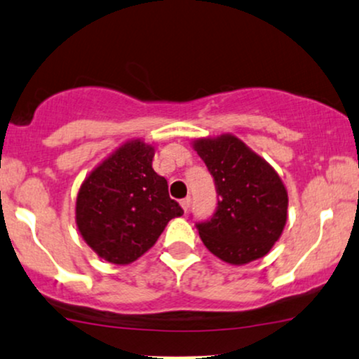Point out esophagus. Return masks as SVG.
I'll list each match as a JSON object with an SVG mask.
<instances>
[{
    "label": "esophagus",
    "instance_id": "1",
    "mask_svg": "<svg viewBox=\"0 0 359 359\" xmlns=\"http://www.w3.org/2000/svg\"><path fill=\"white\" fill-rule=\"evenodd\" d=\"M190 202H192V198H190V197H185V198H182V201H180V205H182L184 212H187V210H189Z\"/></svg>",
    "mask_w": 359,
    "mask_h": 359
}]
</instances>
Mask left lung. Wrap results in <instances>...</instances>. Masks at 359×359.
<instances>
[{"instance_id": "1", "label": "left lung", "mask_w": 359, "mask_h": 359, "mask_svg": "<svg viewBox=\"0 0 359 359\" xmlns=\"http://www.w3.org/2000/svg\"><path fill=\"white\" fill-rule=\"evenodd\" d=\"M194 149L219 195L212 219L197 224L203 245L232 265L265 257L287 224L288 194L280 175L232 134L197 139Z\"/></svg>"}]
</instances>
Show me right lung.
<instances>
[{"instance_id": "add662e5", "label": "right lung", "mask_w": 359, "mask_h": 359, "mask_svg": "<svg viewBox=\"0 0 359 359\" xmlns=\"http://www.w3.org/2000/svg\"><path fill=\"white\" fill-rule=\"evenodd\" d=\"M154 152L140 139L127 140L81 185L76 224L84 242L106 262H135L169 220L184 213L169 197L167 180L152 169Z\"/></svg>"}]
</instances>
